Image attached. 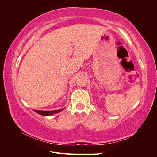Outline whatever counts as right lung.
<instances>
[{"label":"right lung","instance_id":"1","mask_svg":"<svg viewBox=\"0 0 157 157\" xmlns=\"http://www.w3.org/2000/svg\"><path fill=\"white\" fill-rule=\"evenodd\" d=\"M65 108L59 109V110H54V111H39V110H34L36 113L39 114L40 115L42 116H50L52 115H54V114L58 113H59L61 111L63 110Z\"/></svg>","mask_w":157,"mask_h":157}]
</instances>
